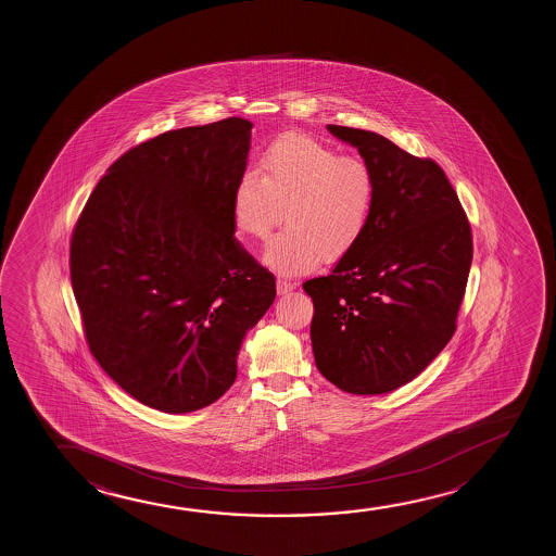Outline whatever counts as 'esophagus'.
Returning a JSON list of instances; mask_svg holds the SVG:
<instances>
[{"instance_id":"obj_1","label":"esophagus","mask_w":556,"mask_h":556,"mask_svg":"<svg viewBox=\"0 0 556 556\" xmlns=\"http://www.w3.org/2000/svg\"><path fill=\"white\" fill-rule=\"evenodd\" d=\"M296 289V285L290 281V279H285V277H277V292L279 294H289L292 290Z\"/></svg>"}]
</instances>
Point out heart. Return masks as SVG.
I'll return each instance as SVG.
<instances>
[{
    "label": "heart",
    "instance_id": "1",
    "mask_svg": "<svg viewBox=\"0 0 556 556\" xmlns=\"http://www.w3.org/2000/svg\"><path fill=\"white\" fill-rule=\"evenodd\" d=\"M378 182L365 160L336 152L315 138L285 132L262 153L258 173L247 170L233 190V222L243 237L266 241L267 266L307 274L345 258L372 222Z\"/></svg>",
    "mask_w": 556,
    "mask_h": 556
}]
</instances>
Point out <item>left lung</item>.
Wrapping results in <instances>:
<instances>
[{"mask_svg": "<svg viewBox=\"0 0 556 556\" xmlns=\"http://www.w3.org/2000/svg\"><path fill=\"white\" fill-rule=\"evenodd\" d=\"M328 130L372 167L378 199L363 241L312 296L315 365L336 388L381 395L414 380L456 332L471 269V224L448 178L370 130Z\"/></svg>", "mask_w": 556, "mask_h": 556, "instance_id": "left-lung-1", "label": "left lung"}]
</instances>
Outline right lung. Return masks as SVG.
Listing matches in <instances>:
<instances>
[{
    "label": "right lung",
    "instance_id": "right-lung-1",
    "mask_svg": "<svg viewBox=\"0 0 556 556\" xmlns=\"http://www.w3.org/2000/svg\"><path fill=\"white\" fill-rule=\"evenodd\" d=\"M252 123L168 130L100 178L70 243L85 340L102 370L168 414L205 408L237 378L275 277L237 241L233 190Z\"/></svg>",
    "mask_w": 556,
    "mask_h": 556
}]
</instances>
